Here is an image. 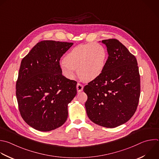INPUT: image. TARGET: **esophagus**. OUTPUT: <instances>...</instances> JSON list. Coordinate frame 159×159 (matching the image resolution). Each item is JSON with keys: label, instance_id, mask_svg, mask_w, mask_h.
Here are the masks:
<instances>
[{"label": "esophagus", "instance_id": "obj_1", "mask_svg": "<svg viewBox=\"0 0 159 159\" xmlns=\"http://www.w3.org/2000/svg\"><path fill=\"white\" fill-rule=\"evenodd\" d=\"M83 89H84V86L80 84V83H78L77 84V92H82L83 90Z\"/></svg>", "mask_w": 159, "mask_h": 159}]
</instances>
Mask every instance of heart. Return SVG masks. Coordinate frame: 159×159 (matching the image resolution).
Instances as JSON below:
<instances>
[{
    "label": "heart",
    "instance_id": "b5f03b06",
    "mask_svg": "<svg viewBox=\"0 0 159 159\" xmlns=\"http://www.w3.org/2000/svg\"><path fill=\"white\" fill-rule=\"evenodd\" d=\"M107 52L98 43L80 44L74 47L59 63L60 69L67 78L73 79L77 73L85 80L91 81L99 77L107 61Z\"/></svg>",
    "mask_w": 159,
    "mask_h": 159
}]
</instances>
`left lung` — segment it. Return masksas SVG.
<instances>
[{
  "label": "left lung",
  "instance_id": "obj_1",
  "mask_svg": "<svg viewBox=\"0 0 159 159\" xmlns=\"http://www.w3.org/2000/svg\"><path fill=\"white\" fill-rule=\"evenodd\" d=\"M102 42L109 57L103 72L84 88L88 117L93 123L114 128L135 114L140 94V79L135 57L118 40Z\"/></svg>",
  "mask_w": 159,
  "mask_h": 159
}]
</instances>
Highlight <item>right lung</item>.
I'll return each instance as SVG.
<instances>
[{"instance_id": "1", "label": "right lung", "mask_w": 159, "mask_h": 159, "mask_svg": "<svg viewBox=\"0 0 159 159\" xmlns=\"http://www.w3.org/2000/svg\"><path fill=\"white\" fill-rule=\"evenodd\" d=\"M72 45L43 40L22 60L16 82L19 109L24 120L37 130H54L67 119L77 82L62 74L59 61Z\"/></svg>"}]
</instances>
